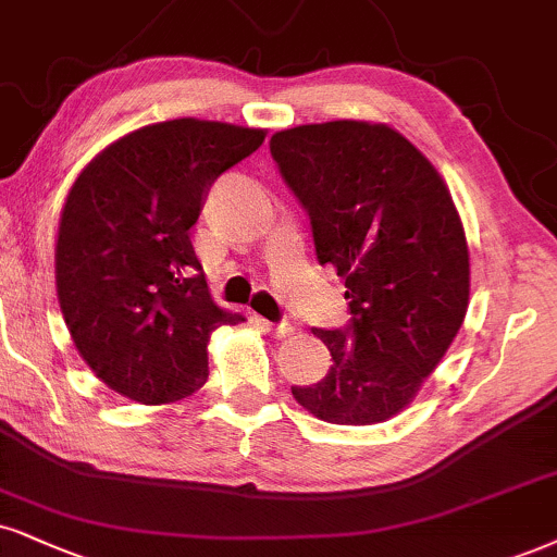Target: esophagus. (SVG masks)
<instances>
[{"label": "esophagus", "mask_w": 557, "mask_h": 557, "mask_svg": "<svg viewBox=\"0 0 557 557\" xmlns=\"http://www.w3.org/2000/svg\"><path fill=\"white\" fill-rule=\"evenodd\" d=\"M263 327L273 335V338H286V335L294 333L292 322H268V320H263Z\"/></svg>", "instance_id": "esophagus-1"}]
</instances>
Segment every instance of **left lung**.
Returning a JSON list of instances; mask_svg holds the SVG:
<instances>
[{"instance_id":"8db88e82","label":"left lung","mask_w":557,"mask_h":557,"mask_svg":"<svg viewBox=\"0 0 557 557\" xmlns=\"http://www.w3.org/2000/svg\"><path fill=\"white\" fill-rule=\"evenodd\" d=\"M312 224L320 265L346 278L351 320L312 327L333 367L292 387L327 423L393 418L436 369L468 312L470 256L442 175L384 123L331 121L271 136Z\"/></svg>"}]
</instances>
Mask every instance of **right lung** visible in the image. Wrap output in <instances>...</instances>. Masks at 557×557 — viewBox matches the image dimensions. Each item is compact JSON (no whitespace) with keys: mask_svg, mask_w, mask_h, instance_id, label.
<instances>
[{"mask_svg":"<svg viewBox=\"0 0 557 557\" xmlns=\"http://www.w3.org/2000/svg\"><path fill=\"white\" fill-rule=\"evenodd\" d=\"M265 132L175 119L123 136L82 170L61 211L57 292L82 359L115 393L175 403L209 380L219 310L190 226L211 183Z\"/></svg>","mask_w":557,"mask_h":557,"instance_id":"right-lung-1","label":"right lung"}]
</instances>
